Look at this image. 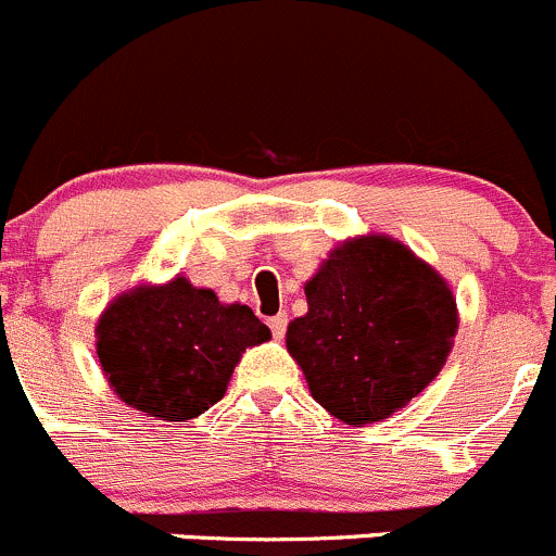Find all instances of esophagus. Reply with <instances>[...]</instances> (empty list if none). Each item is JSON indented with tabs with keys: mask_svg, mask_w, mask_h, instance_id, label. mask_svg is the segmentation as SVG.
<instances>
[{
	"mask_svg": "<svg viewBox=\"0 0 556 556\" xmlns=\"http://www.w3.org/2000/svg\"><path fill=\"white\" fill-rule=\"evenodd\" d=\"M268 326H271V334L277 337V340H282V337H285V329H288V315H285V313L274 315V318L268 320Z\"/></svg>",
	"mask_w": 556,
	"mask_h": 556,
	"instance_id": "1",
	"label": "esophagus"
}]
</instances>
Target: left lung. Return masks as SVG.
<instances>
[{"label": "left lung", "mask_w": 556, "mask_h": 556, "mask_svg": "<svg viewBox=\"0 0 556 556\" xmlns=\"http://www.w3.org/2000/svg\"><path fill=\"white\" fill-rule=\"evenodd\" d=\"M288 354L315 401L349 425L381 422L447 362L458 304L447 279L383 232L340 241L304 285Z\"/></svg>", "instance_id": "obj_1"}]
</instances>
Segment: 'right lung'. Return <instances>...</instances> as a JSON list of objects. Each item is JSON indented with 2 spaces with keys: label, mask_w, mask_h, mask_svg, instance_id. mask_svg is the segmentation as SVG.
Returning <instances> with one entry per match:
<instances>
[{
  "label": "right lung",
  "mask_w": 556,
  "mask_h": 556,
  "mask_svg": "<svg viewBox=\"0 0 556 556\" xmlns=\"http://www.w3.org/2000/svg\"><path fill=\"white\" fill-rule=\"evenodd\" d=\"M266 340L271 331L247 304H222L180 274L121 293L96 326V354L114 395L167 422L219 403L243 351Z\"/></svg>",
  "instance_id": "add662e5"
}]
</instances>
